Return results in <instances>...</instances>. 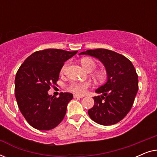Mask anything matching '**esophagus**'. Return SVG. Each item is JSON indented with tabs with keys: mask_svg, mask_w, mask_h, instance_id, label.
I'll return each instance as SVG.
<instances>
[{
	"mask_svg": "<svg viewBox=\"0 0 157 157\" xmlns=\"http://www.w3.org/2000/svg\"><path fill=\"white\" fill-rule=\"evenodd\" d=\"M83 96H80V95H77V94H75L74 95V98H83Z\"/></svg>",
	"mask_w": 157,
	"mask_h": 157,
	"instance_id": "obj_1",
	"label": "esophagus"
}]
</instances>
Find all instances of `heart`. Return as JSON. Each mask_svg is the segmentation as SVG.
I'll use <instances>...</instances> for the list:
<instances>
[{"label":"heart","mask_w":157,"mask_h":157,"mask_svg":"<svg viewBox=\"0 0 157 157\" xmlns=\"http://www.w3.org/2000/svg\"><path fill=\"white\" fill-rule=\"evenodd\" d=\"M81 63L82 64L83 67L84 68V69L87 71L88 72L93 71L96 68V63L91 59H83L81 61ZM66 66H67V64H65L63 66L61 72H63L65 71ZM95 76L98 80H103L104 79V75L101 73H96ZM90 86H91L90 82H72L68 86V89L77 94H83L86 93V89Z\"/></svg>","instance_id":"b5f03b06"}]
</instances>
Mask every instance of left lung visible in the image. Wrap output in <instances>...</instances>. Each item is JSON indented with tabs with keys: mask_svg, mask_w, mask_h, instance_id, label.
Segmentation results:
<instances>
[{
	"mask_svg": "<svg viewBox=\"0 0 157 157\" xmlns=\"http://www.w3.org/2000/svg\"><path fill=\"white\" fill-rule=\"evenodd\" d=\"M79 55L98 59L106 71L107 81L96 90L94 105L88 111L91 119L101 125L118 123L132 109L138 91V75L132 62L123 55L104 48L87 50Z\"/></svg>",
	"mask_w": 157,
	"mask_h": 157,
	"instance_id": "obj_1",
	"label": "left lung"
}]
</instances>
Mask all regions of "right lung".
<instances>
[{
    "label": "right lung",
    "instance_id": "add662e5",
    "mask_svg": "<svg viewBox=\"0 0 157 157\" xmlns=\"http://www.w3.org/2000/svg\"><path fill=\"white\" fill-rule=\"evenodd\" d=\"M77 52L55 48L38 51L20 66L15 78V95L21 113L32 127L50 130L63 119L73 94L61 92L56 98L48 91L59 80L64 62Z\"/></svg>",
    "mask_w": 157,
    "mask_h": 157
}]
</instances>
